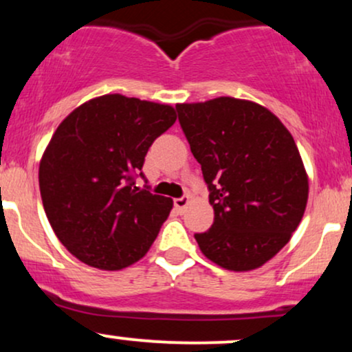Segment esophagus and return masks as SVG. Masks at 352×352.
I'll return each mask as SVG.
<instances>
[{"mask_svg":"<svg viewBox=\"0 0 352 352\" xmlns=\"http://www.w3.org/2000/svg\"><path fill=\"white\" fill-rule=\"evenodd\" d=\"M188 201H190L188 197H180V199L173 200V205H175V208L179 210V212H184V210L188 207Z\"/></svg>","mask_w":352,"mask_h":352,"instance_id":"obj_1","label":"esophagus"}]
</instances>
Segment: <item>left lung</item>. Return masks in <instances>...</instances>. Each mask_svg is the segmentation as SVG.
Wrapping results in <instances>:
<instances>
[{
  "label": "left lung",
  "instance_id": "1",
  "mask_svg": "<svg viewBox=\"0 0 352 352\" xmlns=\"http://www.w3.org/2000/svg\"><path fill=\"white\" fill-rule=\"evenodd\" d=\"M190 151L215 212L195 240L210 261L250 272L289 241L308 204V173L288 129L272 111L235 98L177 104Z\"/></svg>",
  "mask_w": 352,
  "mask_h": 352
}]
</instances>
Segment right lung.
Listing matches in <instances>:
<instances>
[{
  "label": "right lung",
  "mask_w": 352,
  "mask_h": 352,
  "mask_svg": "<svg viewBox=\"0 0 352 352\" xmlns=\"http://www.w3.org/2000/svg\"><path fill=\"white\" fill-rule=\"evenodd\" d=\"M177 120L175 109L122 94L76 107L52 134L41 162L43 207L78 260L116 272L145 256L173 207L135 187L148 147Z\"/></svg>",
  "instance_id": "obj_1"
}]
</instances>
